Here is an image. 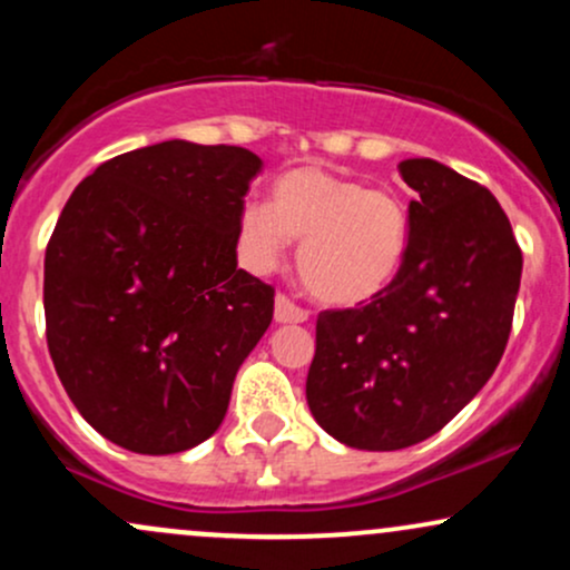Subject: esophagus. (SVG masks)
I'll list each match as a JSON object with an SVG mask.
<instances>
[{
    "label": "esophagus",
    "instance_id": "1",
    "mask_svg": "<svg viewBox=\"0 0 570 570\" xmlns=\"http://www.w3.org/2000/svg\"><path fill=\"white\" fill-rule=\"evenodd\" d=\"M276 322L278 324H303L307 322V311L299 305H294L286 294H278L276 297Z\"/></svg>",
    "mask_w": 570,
    "mask_h": 570
}]
</instances>
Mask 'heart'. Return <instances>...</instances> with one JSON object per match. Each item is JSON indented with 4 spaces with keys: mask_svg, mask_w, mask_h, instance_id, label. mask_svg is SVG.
Wrapping results in <instances>:
<instances>
[{
    "mask_svg": "<svg viewBox=\"0 0 570 570\" xmlns=\"http://www.w3.org/2000/svg\"><path fill=\"white\" fill-rule=\"evenodd\" d=\"M240 248L254 271H273L286 244H299L297 271L311 297L353 307L377 297L407 257L410 217L391 189L364 187L322 166L281 174L271 206L248 200Z\"/></svg>",
    "mask_w": 570,
    "mask_h": 570,
    "instance_id": "1",
    "label": "heart"
}]
</instances>
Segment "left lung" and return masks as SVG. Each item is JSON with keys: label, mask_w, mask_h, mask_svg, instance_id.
<instances>
[{"label": "left lung", "mask_w": 570, "mask_h": 570, "mask_svg": "<svg viewBox=\"0 0 570 570\" xmlns=\"http://www.w3.org/2000/svg\"><path fill=\"white\" fill-rule=\"evenodd\" d=\"M415 189L407 257L367 305L322 311L305 396L326 434L402 450L436 434L499 367L522 252L493 193L431 158L399 163Z\"/></svg>", "instance_id": "left-lung-1"}]
</instances>
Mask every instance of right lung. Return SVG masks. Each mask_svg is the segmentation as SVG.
<instances>
[{
	"mask_svg": "<svg viewBox=\"0 0 570 570\" xmlns=\"http://www.w3.org/2000/svg\"><path fill=\"white\" fill-rule=\"evenodd\" d=\"M259 171L244 147L174 139L101 163L63 206L45 252L48 348L109 442L181 453L225 421L273 322V286L235 259Z\"/></svg>",
	"mask_w": 570,
	"mask_h": 570,
	"instance_id": "right-lung-1",
	"label": "right lung"
}]
</instances>
